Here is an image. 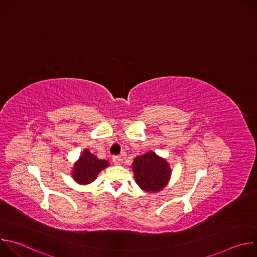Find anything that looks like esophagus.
<instances>
[{"instance_id": "1", "label": "esophagus", "mask_w": 257, "mask_h": 257, "mask_svg": "<svg viewBox=\"0 0 257 257\" xmlns=\"http://www.w3.org/2000/svg\"><path fill=\"white\" fill-rule=\"evenodd\" d=\"M121 161H122V159H121V157H119V156H116V157L113 158V163H114V165H116V166L120 165V164H121Z\"/></svg>"}]
</instances>
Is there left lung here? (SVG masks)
<instances>
[{"instance_id": "1", "label": "left lung", "mask_w": 257, "mask_h": 257, "mask_svg": "<svg viewBox=\"0 0 257 257\" xmlns=\"http://www.w3.org/2000/svg\"><path fill=\"white\" fill-rule=\"evenodd\" d=\"M132 170L136 184L150 193L162 191L168 185L172 175L167 160L152 151L135 158Z\"/></svg>"}]
</instances>
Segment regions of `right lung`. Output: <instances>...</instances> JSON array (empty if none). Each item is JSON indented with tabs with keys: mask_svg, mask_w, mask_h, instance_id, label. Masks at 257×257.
Wrapping results in <instances>:
<instances>
[{
	"mask_svg": "<svg viewBox=\"0 0 257 257\" xmlns=\"http://www.w3.org/2000/svg\"><path fill=\"white\" fill-rule=\"evenodd\" d=\"M109 166L106 160H99L87 149L83 150L77 162L72 168V178L80 185H88L92 183L98 174Z\"/></svg>",
	"mask_w": 257,
	"mask_h": 257,
	"instance_id": "right-lung-1",
	"label": "right lung"
}]
</instances>
